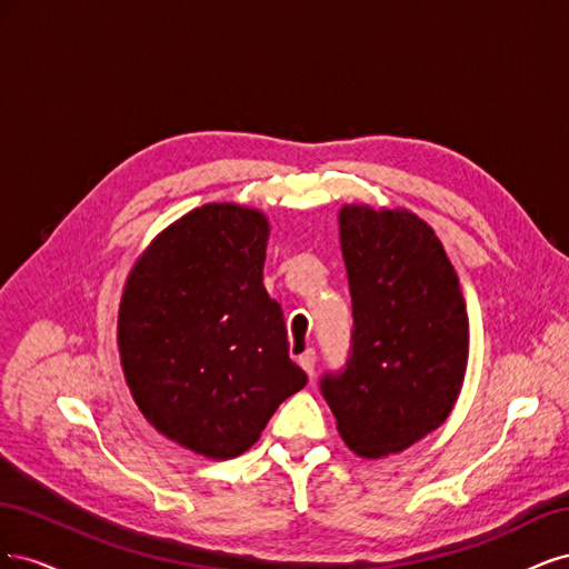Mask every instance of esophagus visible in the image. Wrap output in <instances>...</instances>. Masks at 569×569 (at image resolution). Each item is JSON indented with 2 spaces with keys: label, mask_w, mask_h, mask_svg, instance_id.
<instances>
[{
  "label": "esophagus",
  "mask_w": 569,
  "mask_h": 569,
  "mask_svg": "<svg viewBox=\"0 0 569 569\" xmlns=\"http://www.w3.org/2000/svg\"><path fill=\"white\" fill-rule=\"evenodd\" d=\"M299 366L313 377L316 372V351L313 349H306L301 356H299Z\"/></svg>",
  "instance_id": "esophagus-1"
}]
</instances>
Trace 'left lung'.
<instances>
[{"label":"left lung","mask_w":569,"mask_h":569,"mask_svg":"<svg viewBox=\"0 0 569 569\" xmlns=\"http://www.w3.org/2000/svg\"><path fill=\"white\" fill-rule=\"evenodd\" d=\"M339 239L353 330L347 366L320 391L349 449L399 453L449 418L468 368L470 327L439 237L403 209L343 206Z\"/></svg>","instance_id":"8db88e82"}]
</instances>
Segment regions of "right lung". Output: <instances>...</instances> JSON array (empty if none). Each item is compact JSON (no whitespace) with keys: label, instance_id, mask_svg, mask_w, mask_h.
<instances>
[{"label":"right lung","instance_id":"obj_1","mask_svg":"<svg viewBox=\"0 0 569 569\" xmlns=\"http://www.w3.org/2000/svg\"><path fill=\"white\" fill-rule=\"evenodd\" d=\"M268 232L261 211L206 203L153 239L120 299L118 349L137 408L213 460L249 451L308 382L263 287Z\"/></svg>","mask_w":569,"mask_h":569}]
</instances>
